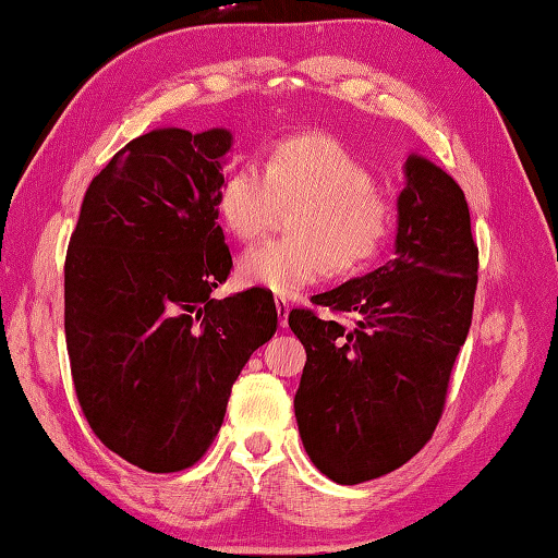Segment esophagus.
<instances>
[{"label":"esophagus","mask_w":558,"mask_h":558,"mask_svg":"<svg viewBox=\"0 0 558 558\" xmlns=\"http://www.w3.org/2000/svg\"><path fill=\"white\" fill-rule=\"evenodd\" d=\"M289 311H291L289 301H287V299H277V313H279V325H281V328H287Z\"/></svg>","instance_id":"1"}]
</instances>
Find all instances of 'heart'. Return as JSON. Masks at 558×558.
Listing matches in <instances>:
<instances>
[{"mask_svg": "<svg viewBox=\"0 0 558 558\" xmlns=\"http://www.w3.org/2000/svg\"><path fill=\"white\" fill-rule=\"evenodd\" d=\"M218 216L238 240H255L275 223L279 208H293L291 238L245 250L238 277L277 296L308 287L328 267L350 275L369 265L393 233L396 206L376 186L369 167L325 133L281 141L269 150L265 172L243 162L226 174L216 196Z\"/></svg>", "mask_w": 558, "mask_h": 558, "instance_id": "1", "label": "heart"}]
</instances>
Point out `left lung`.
<instances>
[{
	"label": "left lung",
	"instance_id": "left-lung-1",
	"mask_svg": "<svg viewBox=\"0 0 558 558\" xmlns=\"http://www.w3.org/2000/svg\"><path fill=\"white\" fill-rule=\"evenodd\" d=\"M478 281V247L461 186L425 157L405 160L396 257L369 275L318 293L289 313L306 347L299 433L325 476L354 486L413 459L442 417L447 386L466 342Z\"/></svg>",
	"mask_w": 558,
	"mask_h": 558
}]
</instances>
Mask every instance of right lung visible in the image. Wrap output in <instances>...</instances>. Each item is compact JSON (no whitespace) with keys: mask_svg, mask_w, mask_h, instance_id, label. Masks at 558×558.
<instances>
[{"mask_svg":"<svg viewBox=\"0 0 558 558\" xmlns=\"http://www.w3.org/2000/svg\"><path fill=\"white\" fill-rule=\"evenodd\" d=\"M226 129H157L94 177L65 259V340L77 401L133 466L196 464L250 354L277 332L265 289L211 293L233 267L216 196Z\"/></svg>","mask_w":558,"mask_h":558,"instance_id":"add662e5","label":"right lung"}]
</instances>
